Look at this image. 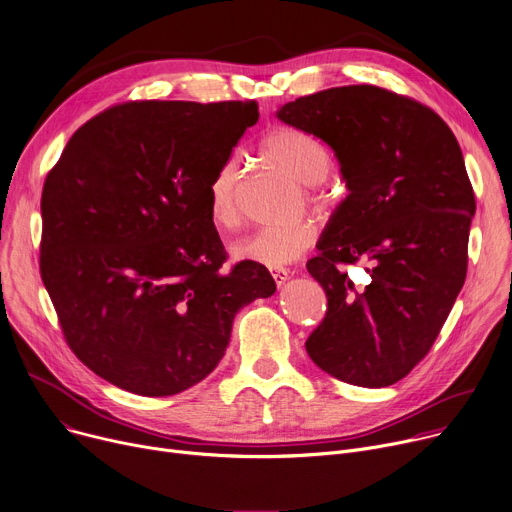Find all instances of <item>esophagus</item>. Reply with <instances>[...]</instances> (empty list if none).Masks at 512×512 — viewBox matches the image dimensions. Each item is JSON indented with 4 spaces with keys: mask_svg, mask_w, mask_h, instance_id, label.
<instances>
[{
    "mask_svg": "<svg viewBox=\"0 0 512 512\" xmlns=\"http://www.w3.org/2000/svg\"><path fill=\"white\" fill-rule=\"evenodd\" d=\"M271 276H274V280H276V284L280 288L290 278V271L284 269V267H276V269H271Z\"/></svg>",
    "mask_w": 512,
    "mask_h": 512,
    "instance_id": "34e87169",
    "label": "esophagus"
}]
</instances>
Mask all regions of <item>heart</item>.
<instances>
[{"label":"heart","instance_id":"heart-1","mask_svg":"<svg viewBox=\"0 0 512 512\" xmlns=\"http://www.w3.org/2000/svg\"><path fill=\"white\" fill-rule=\"evenodd\" d=\"M265 162L284 170L302 185H319L331 170L329 150L311 133L278 127L269 131L259 144ZM241 166L226 160L210 181L208 210L218 226H232L238 220V197H241ZM317 226L311 220H298L288 226L259 230L232 247L236 261H249L269 269L284 267L300 259L315 245Z\"/></svg>","mask_w":512,"mask_h":512}]
</instances>
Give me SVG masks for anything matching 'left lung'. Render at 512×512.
I'll return each instance as SVG.
<instances>
[{"mask_svg":"<svg viewBox=\"0 0 512 512\" xmlns=\"http://www.w3.org/2000/svg\"><path fill=\"white\" fill-rule=\"evenodd\" d=\"M276 117L325 142L348 195L306 263L327 313L311 360L358 387H389L432 348L467 274L475 197L459 142L434 111L377 86L302 96ZM362 258L371 284L338 267Z\"/></svg>","mask_w":512,"mask_h":512,"instance_id":"left-lung-1","label":"left lung"}]
</instances>
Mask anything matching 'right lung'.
Masks as SVG:
<instances>
[{"label": "right lung", "instance_id": "obj_1", "mask_svg": "<svg viewBox=\"0 0 512 512\" xmlns=\"http://www.w3.org/2000/svg\"><path fill=\"white\" fill-rule=\"evenodd\" d=\"M255 102L144 100L84 123L47 175L41 276L63 335L98 377L177 395L218 366L234 315L276 292L267 267L222 271L208 187Z\"/></svg>", "mask_w": 512, "mask_h": 512}]
</instances>
